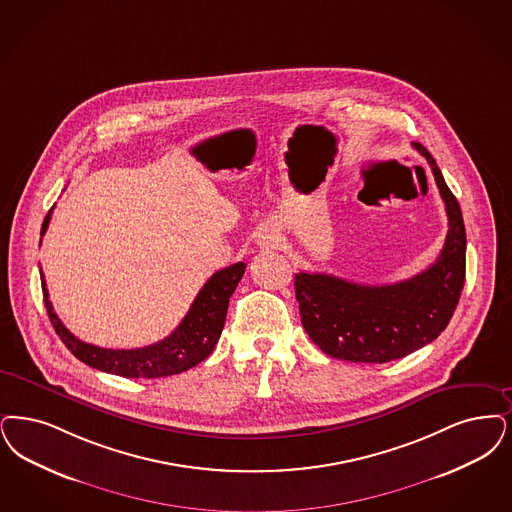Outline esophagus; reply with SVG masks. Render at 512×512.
<instances>
[{"label": "esophagus", "mask_w": 512, "mask_h": 512, "mask_svg": "<svg viewBox=\"0 0 512 512\" xmlns=\"http://www.w3.org/2000/svg\"><path fill=\"white\" fill-rule=\"evenodd\" d=\"M257 246L268 249V247L278 246V234L274 230H261L257 236Z\"/></svg>", "instance_id": "esophagus-1"}]
</instances>
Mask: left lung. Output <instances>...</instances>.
<instances>
[{"label": "left lung", "mask_w": 512, "mask_h": 512, "mask_svg": "<svg viewBox=\"0 0 512 512\" xmlns=\"http://www.w3.org/2000/svg\"><path fill=\"white\" fill-rule=\"evenodd\" d=\"M448 213V236L438 259L417 276L387 286H362L320 272L295 274L303 328L331 358L385 364L432 343L459 303L465 284L467 236L461 207L423 144Z\"/></svg>", "instance_id": "1"}]
</instances>
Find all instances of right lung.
Listing matches in <instances>:
<instances>
[{
  "label": "right lung",
  "mask_w": 512,
  "mask_h": 512,
  "mask_svg": "<svg viewBox=\"0 0 512 512\" xmlns=\"http://www.w3.org/2000/svg\"><path fill=\"white\" fill-rule=\"evenodd\" d=\"M53 209L43 219L41 236L45 234ZM246 272V263H234L223 270L215 272L200 293L196 295L190 310L186 312L183 322L175 328L164 341L131 350H114V348L95 347L83 343L76 335L64 328L59 316L55 314L49 301V291L45 287L43 272L41 276V291L43 303L47 308L49 320L57 335L61 337L66 348L83 364L91 368L106 371L112 375L129 377V379H158L167 375H177L186 369L198 366L213 352L221 331L225 328L228 299L232 297L238 282Z\"/></svg>",
  "instance_id": "1"
}]
</instances>
